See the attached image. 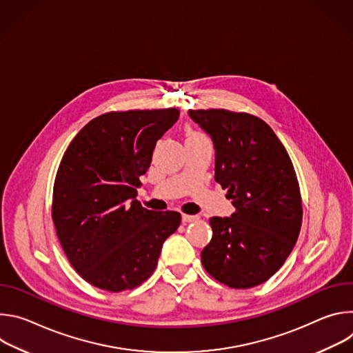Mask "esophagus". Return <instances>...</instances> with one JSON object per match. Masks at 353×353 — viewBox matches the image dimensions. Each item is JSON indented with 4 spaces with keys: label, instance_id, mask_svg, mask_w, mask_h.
I'll return each instance as SVG.
<instances>
[{
    "label": "esophagus",
    "instance_id": "esophagus-1",
    "mask_svg": "<svg viewBox=\"0 0 353 353\" xmlns=\"http://www.w3.org/2000/svg\"><path fill=\"white\" fill-rule=\"evenodd\" d=\"M196 219H198L196 215H185V214L181 215V221H183L184 223H190V222H194V221H196Z\"/></svg>",
    "mask_w": 353,
    "mask_h": 353
}]
</instances>
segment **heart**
Returning <instances> with one entry per match:
<instances>
[{
    "mask_svg": "<svg viewBox=\"0 0 353 353\" xmlns=\"http://www.w3.org/2000/svg\"><path fill=\"white\" fill-rule=\"evenodd\" d=\"M187 137L188 138H199V137H204L201 132H196V131H192V130H188L187 132Z\"/></svg>",
    "mask_w": 353,
    "mask_h": 353,
    "instance_id": "1",
    "label": "heart"
}]
</instances>
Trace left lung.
I'll use <instances>...</instances> for the list:
<instances>
[{
    "label": "left lung",
    "mask_w": 353,
    "mask_h": 353,
    "mask_svg": "<svg viewBox=\"0 0 353 353\" xmlns=\"http://www.w3.org/2000/svg\"><path fill=\"white\" fill-rule=\"evenodd\" d=\"M212 139L215 181L236 211L212 216V239L201 263L221 283L247 289L285 263L301 226V196L285 146L259 117L223 109L188 110Z\"/></svg>",
    "instance_id": "8db88e82"
}]
</instances>
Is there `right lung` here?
<instances>
[{
	"mask_svg": "<svg viewBox=\"0 0 353 353\" xmlns=\"http://www.w3.org/2000/svg\"><path fill=\"white\" fill-rule=\"evenodd\" d=\"M177 109L112 112L89 121L61 159L53 222L74 270L90 285L121 292L146 281L162 245L181 222L174 211L143 208L139 177L157 141L179 120Z\"/></svg>",
	"mask_w": 353,
	"mask_h": 353,
	"instance_id": "right-lung-1",
	"label": "right lung"
}]
</instances>
